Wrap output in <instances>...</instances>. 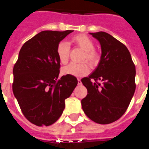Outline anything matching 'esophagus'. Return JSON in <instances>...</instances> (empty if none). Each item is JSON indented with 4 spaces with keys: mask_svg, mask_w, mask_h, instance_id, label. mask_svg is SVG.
Wrapping results in <instances>:
<instances>
[{
    "mask_svg": "<svg viewBox=\"0 0 149 149\" xmlns=\"http://www.w3.org/2000/svg\"><path fill=\"white\" fill-rule=\"evenodd\" d=\"M78 85H81V84H82L81 80H80V78H78Z\"/></svg>",
    "mask_w": 149,
    "mask_h": 149,
    "instance_id": "1",
    "label": "esophagus"
}]
</instances>
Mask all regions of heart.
Here are the masks:
<instances>
[{"label":"heart","instance_id":"b5f03b06","mask_svg":"<svg viewBox=\"0 0 149 149\" xmlns=\"http://www.w3.org/2000/svg\"><path fill=\"white\" fill-rule=\"evenodd\" d=\"M71 42L84 50L83 59H86L90 64H95L98 61V54L94 50L95 44L91 39L84 34H78L72 37ZM70 51L69 44L66 41H61L57 47L58 59L61 64H66L69 59ZM90 69L86 63L76 64L71 63L62 69V73L64 75H71L76 77L83 76L89 73Z\"/></svg>","mask_w":149,"mask_h":149}]
</instances>
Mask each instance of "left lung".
Segmentation results:
<instances>
[{
    "mask_svg": "<svg viewBox=\"0 0 149 149\" xmlns=\"http://www.w3.org/2000/svg\"><path fill=\"white\" fill-rule=\"evenodd\" d=\"M90 34L100 42L102 55L95 71L81 80L88 90L82 108L94 122L109 124L123 115L130 103L136 88L135 66L126 46L111 35L104 31Z\"/></svg>",
    "mask_w": 149,
    "mask_h": 149,
    "instance_id": "obj_1",
    "label": "left lung"
}]
</instances>
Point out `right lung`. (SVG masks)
<instances>
[{
    "mask_svg": "<svg viewBox=\"0 0 149 149\" xmlns=\"http://www.w3.org/2000/svg\"><path fill=\"white\" fill-rule=\"evenodd\" d=\"M73 31H43L26 42L19 53L13 68V93L24 116L36 125L54 123L78 84L71 75L58 79L57 45Z\"/></svg>",
    "mask_w": 149,
    "mask_h": 149,
    "instance_id": "1",
    "label": "right lung"
}]
</instances>
